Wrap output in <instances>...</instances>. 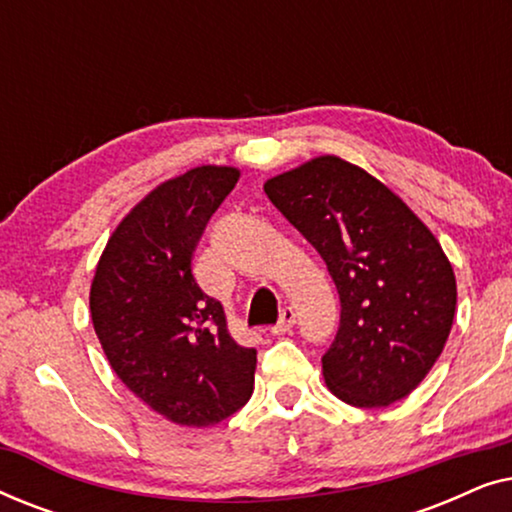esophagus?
<instances>
[{
	"instance_id": "34e87169",
	"label": "esophagus",
	"mask_w": 512,
	"mask_h": 512,
	"mask_svg": "<svg viewBox=\"0 0 512 512\" xmlns=\"http://www.w3.org/2000/svg\"><path fill=\"white\" fill-rule=\"evenodd\" d=\"M293 324H296V312H293L291 307H284L282 314H279L277 326H272V331H270V333H275V335L289 333L291 328H293Z\"/></svg>"
}]
</instances>
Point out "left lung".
I'll use <instances>...</instances> for the list:
<instances>
[{
	"label": "left lung",
	"instance_id": "8db88e82",
	"mask_svg": "<svg viewBox=\"0 0 512 512\" xmlns=\"http://www.w3.org/2000/svg\"><path fill=\"white\" fill-rule=\"evenodd\" d=\"M324 258L340 326L321 359L326 387L354 408H384L419 387L443 352L457 279L436 235L363 167L317 156L263 184Z\"/></svg>",
	"mask_w": 512,
	"mask_h": 512
}]
</instances>
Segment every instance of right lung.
Instances as JSON below:
<instances>
[{
	"label": "right lung",
	"instance_id": "1",
	"mask_svg": "<svg viewBox=\"0 0 512 512\" xmlns=\"http://www.w3.org/2000/svg\"><path fill=\"white\" fill-rule=\"evenodd\" d=\"M237 179V167L200 165L153 188L111 233L90 284L109 366L153 412L193 429L219 424L254 391L256 349L237 345L223 305L191 270Z\"/></svg>",
	"mask_w": 512,
	"mask_h": 512
}]
</instances>
